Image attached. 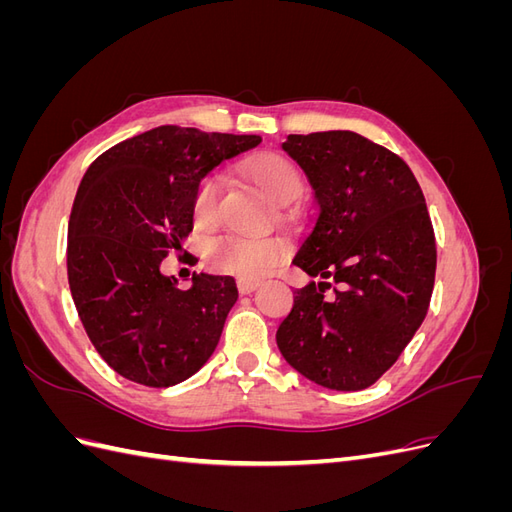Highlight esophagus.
<instances>
[{
	"label": "esophagus",
	"mask_w": 512,
	"mask_h": 512,
	"mask_svg": "<svg viewBox=\"0 0 512 512\" xmlns=\"http://www.w3.org/2000/svg\"><path fill=\"white\" fill-rule=\"evenodd\" d=\"M239 292L241 294H250V292H254L256 288H258V284L256 282H250V280H239Z\"/></svg>",
	"instance_id": "obj_1"
}]
</instances>
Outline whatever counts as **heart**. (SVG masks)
I'll use <instances>...</instances> for the list:
<instances>
[{
	"label": "heart",
	"instance_id": "1",
	"mask_svg": "<svg viewBox=\"0 0 512 512\" xmlns=\"http://www.w3.org/2000/svg\"><path fill=\"white\" fill-rule=\"evenodd\" d=\"M250 173L271 203L288 205L303 190L299 168L280 153H262L250 162ZM220 175H207L198 183L192 198V218L196 228L209 230L218 222ZM286 256L284 241L275 237H237L222 235L205 245L207 265L224 275H235L239 280H260L273 273Z\"/></svg>",
	"mask_w": 512,
	"mask_h": 512
}]
</instances>
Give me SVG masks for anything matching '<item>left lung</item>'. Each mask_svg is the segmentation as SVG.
<instances>
[{"instance_id":"obj_1","label":"left lung","mask_w":512,"mask_h":512,"mask_svg":"<svg viewBox=\"0 0 512 512\" xmlns=\"http://www.w3.org/2000/svg\"><path fill=\"white\" fill-rule=\"evenodd\" d=\"M316 213L292 265L309 277L275 333L301 376L333 391L374 384L427 316L436 237L408 164L348 132L290 134Z\"/></svg>"}]
</instances>
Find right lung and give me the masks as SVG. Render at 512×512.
<instances>
[{"label": "right lung", "instance_id": "right-lung-1", "mask_svg": "<svg viewBox=\"0 0 512 512\" xmlns=\"http://www.w3.org/2000/svg\"><path fill=\"white\" fill-rule=\"evenodd\" d=\"M260 136L160 126L87 168L68 222V282L83 327L119 376L173 386L194 376L237 303L230 275L194 273L190 288L160 271L190 235L192 198L215 166Z\"/></svg>", "mask_w": 512, "mask_h": 512}]
</instances>
